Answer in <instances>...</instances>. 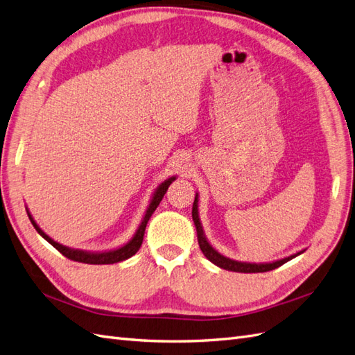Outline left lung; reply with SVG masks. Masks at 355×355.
<instances>
[{
    "label": "left lung",
    "mask_w": 355,
    "mask_h": 355,
    "mask_svg": "<svg viewBox=\"0 0 355 355\" xmlns=\"http://www.w3.org/2000/svg\"><path fill=\"white\" fill-rule=\"evenodd\" d=\"M193 221L197 230V239H198V245L201 252L205 254V257L210 263H214L215 266L221 267V269L230 270V272H239V273H261V272H269L273 269H277V267L285 264L286 261L293 260L297 255L303 254L304 251H300L297 254H293L290 257H285L282 260H276L272 263H246V261H236L232 260V258H228L223 254H219L216 249L209 243L207 237L205 234V230L203 225H201L200 221V215H198V193L196 194V200H194V205H193Z\"/></svg>",
    "instance_id": "obj_1"
}]
</instances>
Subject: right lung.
Segmentation results:
<instances>
[{
  "mask_svg": "<svg viewBox=\"0 0 355 355\" xmlns=\"http://www.w3.org/2000/svg\"><path fill=\"white\" fill-rule=\"evenodd\" d=\"M176 179V176H171L168 179H166L162 184L155 189L154 196H152L150 198V203L146 209V214L145 216H143L141 223L137 228V232L134 233V236L131 237V241L128 243H125L123 246H119L116 249H110V251H100V252H91V251H82V249H73V248H69V246H64L58 242H55L52 237L47 236L43 230L37 225V223L34 221L33 215L30 214V210H28L26 207V214H28V218H30L31 224L34 225V228L37 230V233L40 234L43 239H46L47 242H49L53 248L58 249V251L67 257L70 258V260L73 261H79V263H85V264H113V263H119V261H123L127 260V258L132 257L134 254H136L140 246H141V242H143V236H145V230H146V224L149 221V218L152 216V214L155 212V209L158 207V205L161 203L162 197H164V194L167 193V189L170 187L171 182H173Z\"/></svg>",
  "mask_w": 355,
  "mask_h": 355,
  "instance_id": "1",
  "label": "right lung"
}]
</instances>
